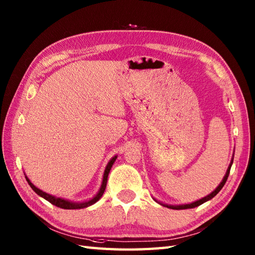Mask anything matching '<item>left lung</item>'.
I'll list each match as a JSON object with an SVG mask.
<instances>
[{
    "instance_id": "8db88e82",
    "label": "left lung",
    "mask_w": 255,
    "mask_h": 255,
    "mask_svg": "<svg viewBox=\"0 0 255 255\" xmlns=\"http://www.w3.org/2000/svg\"><path fill=\"white\" fill-rule=\"evenodd\" d=\"M234 156H235V154L232 155V159H231V161H230V164H229V166H228V169H227V172H226V174H225V176H224V178H223V181L220 182V184L217 186V188H216L214 192H211L209 195H207V196L203 197L202 199H198V200H196V202H193V203H191V204H183V205H167V204H163V203L159 202V200H156L155 198H153V199L155 200L156 203H159L160 205L164 206V207L171 208V209H176V210H180V209H188V208H195V207H197V206H199V205H202V204H204V203H206V202H208V200H210L211 198H214V197L216 196V195H217V194L220 192V189L223 188L224 185L226 184L227 178H228V176H229L231 165H232V163H234Z\"/></svg>"
}]
</instances>
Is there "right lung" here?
Listing matches in <instances>:
<instances>
[{
	"instance_id": "1",
	"label": "right lung",
	"mask_w": 255,
	"mask_h": 255,
	"mask_svg": "<svg viewBox=\"0 0 255 255\" xmlns=\"http://www.w3.org/2000/svg\"><path fill=\"white\" fill-rule=\"evenodd\" d=\"M116 159H117V155L113 156V158L110 160V162H108V163H107V165L105 167V171H104V174H103V180H102V184H101V187L99 189V192H97V194L95 195L94 197H92L89 200H85V202H72V200H69V199H64V198H61V197L52 196V195L42 192L41 189L36 187L34 184L30 182L29 178L27 177V175H25V177H26V181L28 182L29 186L32 188V191H34L36 194L39 195L40 197L48 200V202L51 203L52 205H55V206H57V207H60V208H63V209H81V208L89 207V206L95 204L97 200H99L103 196V194H104L105 188H106L108 174H110V171L112 169L114 162L116 161Z\"/></svg>"
}]
</instances>
